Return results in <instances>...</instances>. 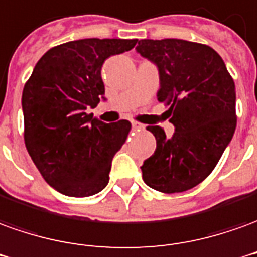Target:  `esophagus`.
Instances as JSON below:
<instances>
[{
	"instance_id": "34e87169",
	"label": "esophagus",
	"mask_w": 257,
	"mask_h": 257,
	"mask_svg": "<svg viewBox=\"0 0 257 257\" xmlns=\"http://www.w3.org/2000/svg\"><path fill=\"white\" fill-rule=\"evenodd\" d=\"M132 128H134L135 131H142V129H145V125L141 122H136V121H134V122H132Z\"/></svg>"
}]
</instances>
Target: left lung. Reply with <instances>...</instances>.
Returning <instances> with one entry per match:
<instances>
[{
	"label": "left lung",
	"mask_w": 257,
	"mask_h": 257,
	"mask_svg": "<svg viewBox=\"0 0 257 257\" xmlns=\"http://www.w3.org/2000/svg\"><path fill=\"white\" fill-rule=\"evenodd\" d=\"M136 51L159 68L157 100L175 126L171 138L160 126H147L157 147L141 167L143 181L163 193L192 189L209 177L234 136V79L206 44L143 39Z\"/></svg>",
	"instance_id": "obj_1"
}]
</instances>
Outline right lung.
<instances>
[{"mask_svg": "<svg viewBox=\"0 0 257 257\" xmlns=\"http://www.w3.org/2000/svg\"><path fill=\"white\" fill-rule=\"evenodd\" d=\"M136 41L83 39L50 48L23 87L25 145L46 182L62 195L91 196L108 184L131 122L105 123L87 110L104 98V61Z\"/></svg>", "mask_w": 257, "mask_h": 257, "instance_id": "1", "label": "right lung"}]
</instances>
